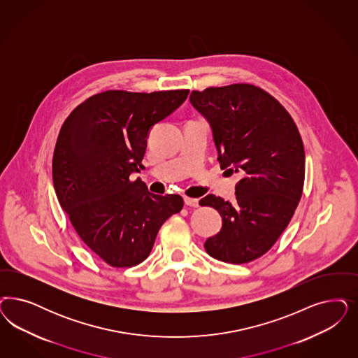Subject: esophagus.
Listing matches in <instances>:
<instances>
[{"label":"esophagus","instance_id":"obj_1","mask_svg":"<svg viewBox=\"0 0 358 358\" xmlns=\"http://www.w3.org/2000/svg\"><path fill=\"white\" fill-rule=\"evenodd\" d=\"M185 203L188 207H199V199H194V197H185Z\"/></svg>","mask_w":358,"mask_h":358}]
</instances>
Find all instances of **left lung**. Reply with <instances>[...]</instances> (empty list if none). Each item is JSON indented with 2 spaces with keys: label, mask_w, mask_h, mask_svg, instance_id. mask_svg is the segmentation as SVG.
Wrapping results in <instances>:
<instances>
[{
  "label": "left lung",
  "mask_w": 358,
  "mask_h": 358,
  "mask_svg": "<svg viewBox=\"0 0 358 358\" xmlns=\"http://www.w3.org/2000/svg\"><path fill=\"white\" fill-rule=\"evenodd\" d=\"M189 101L212 127L221 169L243 175L233 206L215 195L200 200L222 219L204 248L222 262L248 264L277 243L299 204L306 164L299 130L277 99L252 84L192 91Z\"/></svg>",
  "instance_id": "left-lung-1"
}]
</instances>
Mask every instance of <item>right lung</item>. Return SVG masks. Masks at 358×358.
Here are the masks:
<instances>
[{"instance_id": "obj_1", "label": "right lung", "mask_w": 358, "mask_h": 358, "mask_svg": "<svg viewBox=\"0 0 358 358\" xmlns=\"http://www.w3.org/2000/svg\"><path fill=\"white\" fill-rule=\"evenodd\" d=\"M188 90L105 91L78 105L59 131L52 180L59 204L93 253L113 267H131L150 254L163 222L180 212V195H154L133 173L151 127L171 115Z\"/></svg>"}]
</instances>
